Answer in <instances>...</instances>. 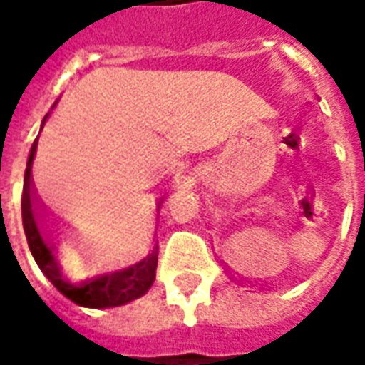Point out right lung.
<instances>
[{"mask_svg":"<svg viewBox=\"0 0 365 365\" xmlns=\"http://www.w3.org/2000/svg\"><path fill=\"white\" fill-rule=\"evenodd\" d=\"M56 103L52 105V109L56 107ZM48 116L51 113H46L41 122V130ZM37 141L39 137L31 145L28 164H26L22 224H24L31 256L39 265V269L58 288V292L81 307H118L145 296L156 279V265H158L156 245L135 256L88 252L83 256V260H73L66 256V247L60 235L41 226L35 212L34 194H31V165L37 153ZM60 255L63 256L62 259L59 258Z\"/></svg>","mask_w":365,"mask_h":365,"instance_id":"right-lung-1","label":"right lung"}]
</instances>
